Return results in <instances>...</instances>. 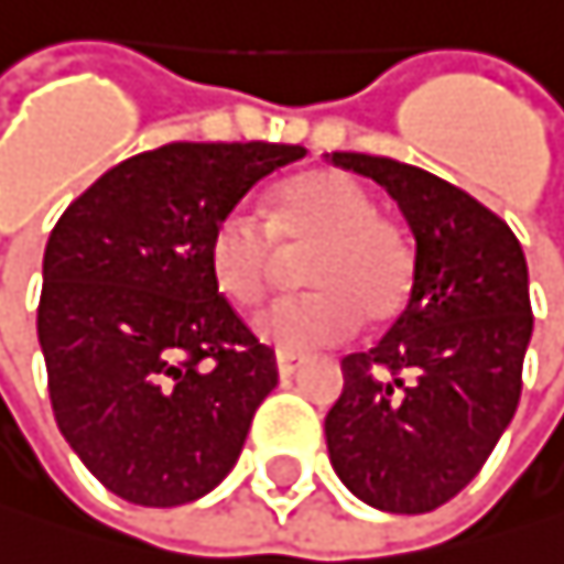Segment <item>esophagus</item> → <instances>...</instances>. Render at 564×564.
<instances>
[{"label":"esophagus","mask_w":564,"mask_h":564,"mask_svg":"<svg viewBox=\"0 0 564 564\" xmlns=\"http://www.w3.org/2000/svg\"><path fill=\"white\" fill-rule=\"evenodd\" d=\"M301 355H291V351H276V372H280V379H291L297 368H301Z\"/></svg>","instance_id":"1"}]
</instances>
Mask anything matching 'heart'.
I'll use <instances>...</instances> for the list:
<instances>
[{
	"mask_svg": "<svg viewBox=\"0 0 564 564\" xmlns=\"http://www.w3.org/2000/svg\"><path fill=\"white\" fill-rule=\"evenodd\" d=\"M280 250L304 253L301 280L307 294L280 297L253 317L260 341L304 355L345 341L361 314L386 324L413 294L416 260L395 223L376 213L368 188L338 172L311 169L280 182L270 196L267 226L232 209L216 219L206 267L213 288L236 307H253L270 291Z\"/></svg>",
	"mask_w": 564,
	"mask_h": 564,
	"instance_id": "b5f03b06",
	"label": "heart"
}]
</instances>
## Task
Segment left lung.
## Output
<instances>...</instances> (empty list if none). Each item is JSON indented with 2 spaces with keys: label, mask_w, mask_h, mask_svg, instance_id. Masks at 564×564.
<instances>
[{
  "label": "left lung",
  "mask_w": 564,
  "mask_h": 564,
  "mask_svg": "<svg viewBox=\"0 0 564 564\" xmlns=\"http://www.w3.org/2000/svg\"><path fill=\"white\" fill-rule=\"evenodd\" d=\"M328 159L379 182L416 236L405 311L376 348L341 361L328 457L358 501L426 514L480 474L514 420L534 328L524 250L501 216L416 165Z\"/></svg>",
  "instance_id": "1"
}]
</instances>
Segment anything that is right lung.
Instances as JSON below:
<instances>
[{"instance_id":"1","label":"right lung","mask_w":564,"mask_h":564,"mask_svg":"<svg viewBox=\"0 0 564 564\" xmlns=\"http://www.w3.org/2000/svg\"><path fill=\"white\" fill-rule=\"evenodd\" d=\"M304 155L162 144L104 172L53 226L36 311L53 416L124 501H199L240 460L276 361L213 288L206 243L260 178Z\"/></svg>"}]
</instances>
